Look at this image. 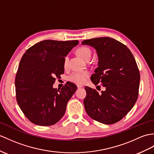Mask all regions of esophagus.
I'll return each instance as SVG.
<instances>
[{
	"mask_svg": "<svg viewBox=\"0 0 154 154\" xmlns=\"http://www.w3.org/2000/svg\"><path fill=\"white\" fill-rule=\"evenodd\" d=\"M77 88H82L83 87V85H77Z\"/></svg>",
	"mask_w": 154,
	"mask_h": 154,
	"instance_id": "obj_1",
	"label": "esophagus"
}]
</instances>
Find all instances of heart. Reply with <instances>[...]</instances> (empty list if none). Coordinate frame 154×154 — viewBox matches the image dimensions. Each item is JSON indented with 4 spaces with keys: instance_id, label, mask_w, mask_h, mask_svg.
I'll return each mask as SVG.
<instances>
[{
    "instance_id": "b5f03b06",
    "label": "heart",
    "mask_w": 154,
    "mask_h": 154,
    "mask_svg": "<svg viewBox=\"0 0 154 154\" xmlns=\"http://www.w3.org/2000/svg\"><path fill=\"white\" fill-rule=\"evenodd\" d=\"M77 54L81 58L84 59L85 60H90L92 55V51L90 48L87 46H81L77 50ZM67 62H68V58L66 57L64 59L63 66L65 67L67 66ZM90 75L88 71H74L71 73L69 76V80L73 83L77 84H83L85 83L88 78Z\"/></svg>"
}]
</instances>
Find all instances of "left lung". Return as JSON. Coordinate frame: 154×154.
<instances>
[{
	"mask_svg": "<svg viewBox=\"0 0 154 154\" xmlns=\"http://www.w3.org/2000/svg\"><path fill=\"white\" fill-rule=\"evenodd\" d=\"M81 44L96 51L98 67L91 79L95 85L105 87L100 94L85 87L86 112L101 123H117L130 112L138 98L140 77L133 54L125 45L109 37L85 40Z\"/></svg>",
	"mask_w": 154,
	"mask_h": 154,
	"instance_id": "left-lung-1",
	"label": "left lung"
}]
</instances>
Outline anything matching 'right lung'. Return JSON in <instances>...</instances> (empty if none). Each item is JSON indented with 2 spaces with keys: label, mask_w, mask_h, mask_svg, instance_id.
I'll use <instances>...</instances> for the list:
<instances>
[{
  "label": "right lung",
  "mask_w": 154,
  "mask_h": 154,
  "mask_svg": "<svg viewBox=\"0 0 154 154\" xmlns=\"http://www.w3.org/2000/svg\"><path fill=\"white\" fill-rule=\"evenodd\" d=\"M79 41H42L23 55L15 79L16 100L31 122L50 126L59 121L77 86L67 83L62 88H53L55 77L64 73V59Z\"/></svg>",
  "instance_id": "obj_1"
}]
</instances>
